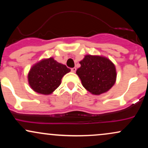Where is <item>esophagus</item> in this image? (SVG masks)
Returning <instances> with one entry per match:
<instances>
[{
	"mask_svg": "<svg viewBox=\"0 0 148 148\" xmlns=\"http://www.w3.org/2000/svg\"><path fill=\"white\" fill-rule=\"evenodd\" d=\"M71 71H72V72L74 73L76 71V67H73V68L71 69Z\"/></svg>",
	"mask_w": 148,
	"mask_h": 148,
	"instance_id": "34e87169",
	"label": "esophagus"
}]
</instances>
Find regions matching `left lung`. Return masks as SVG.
<instances>
[{
	"instance_id": "8db88e82",
	"label": "left lung",
	"mask_w": 148,
	"mask_h": 148,
	"mask_svg": "<svg viewBox=\"0 0 148 148\" xmlns=\"http://www.w3.org/2000/svg\"><path fill=\"white\" fill-rule=\"evenodd\" d=\"M81 67L76 70L83 86L92 95L106 92L116 81L115 64L106 57L86 55L79 62Z\"/></svg>"
}]
</instances>
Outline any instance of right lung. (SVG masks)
Here are the masks:
<instances>
[{"label":"right lung","instance_id":"1","mask_svg":"<svg viewBox=\"0 0 148 148\" xmlns=\"http://www.w3.org/2000/svg\"><path fill=\"white\" fill-rule=\"evenodd\" d=\"M70 71L53 58L42 59L30 68L28 74V84L35 92L48 95L60 86L62 78Z\"/></svg>","mask_w":148,"mask_h":148}]
</instances>
